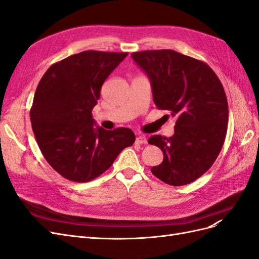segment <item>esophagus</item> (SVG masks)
I'll return each instance as SVG.
<instances>
[{"label": "esophagus", "mask_w": 259, "mask_h": 259, "mask_svg": "<svg viewBox=\"0 0 259 259\" xmlns=\"http://www.w3.org/2000/svg\"><path fill=\"white\" fill-rule=\"evenodd\" d=\"M136 143L137 144H147V138L144 135H139L136 137Z\"/></svg>", "instance_id": "34e87169"}]
</instances>
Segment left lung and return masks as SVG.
<instances>
[{
	"mask_svg": "<svg viewBox=\"0 0 259 259\" xmlns=\"http://www.w3.org/2000/svg\"><path fill=\"white\" fill-rule=\"evenodd\" d=\"M131 56L150 80L155 106L176 117L173 136L148 140L164 155L152 174L170 186L190 184L213 165L225 142L229 112L223 84L205 62L175 51Z\"/></svg>",
	"mask_w": 259,
	"mask_h": 259,
	"instance_id": "left-lung-1",
	"label": "left lung"
}]
</instances>
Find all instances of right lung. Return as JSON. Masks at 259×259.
I'll use <instances>...</instances> for the list:
<instances>
[{
  "mask_svg": "<svg viewBox=\"0 0 259 259\" xmlns=\"http://www.w3.org/2000/svg\"><path fill=\"white\" fill-rule=\"evenodd\" d=\"M127 53L85 51L49 68L38 83L30 120L50 165L71 182L88 183L135 142L132 130L96 126L92 110L107 77Z\"/></svg>",
  "mask_w": 259,
  "mask_h": 259,
  "instance_id": "obj_1",
  "label": "right lung"
}]
</instances>
